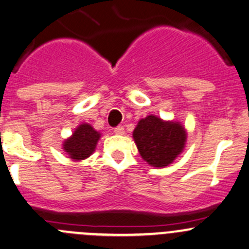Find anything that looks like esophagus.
<instances>
[{"mask_svg": "<svg viewBox=\"0 0 249 249\" xmlns=\"http://www.w3.org/2000/svg\"><path fill=\"white\" fill-rule=\"evenodd\" d=\"M124 132H125V130L123 126L114 127V133H116V135H124Z\"/></svg>", "mask_w": 249, "mask_h": 249, "instance_id": "esophagus-1", "label": "esophagus"}]
</instances>
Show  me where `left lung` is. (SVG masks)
Listing matches in <instances>:
<instances>
[{
    "mask_svg": "<svg viewBox=\"0 0 249 249\" xmlns=\"http://www.w3.org/2000/svg\"><path fill=\"white\" fill-rule=\"evenodd\" d=\"M133 140L143 160L154 167H164L182 151L186 132L179 123L148 116L138 122Z\"/></svg>",
    "mask_w": 249,
    "mask_h": 249,
    "instance_id": "1",
    "label": "left lung"
}]
</instances>
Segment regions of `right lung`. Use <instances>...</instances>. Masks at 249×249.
I'll use <instances>...</instances> for the list:
<instances>
[{"instance_id": "1", "label": "right lung", "mask_w": 249, "mask_h": 249, "mask_svg": "<svg viewBox=\"0 0 249 249\" xmlns=\"http://www.w3.org/2000/svg\"><path fill=\"white\" fill-rule=\"evenodd\" d=\"M99 138L100 133L96 132L89 124H82L75 130L69 140L65 141L63 149L69 154L70 159L85 160L94 153Z\"/></svg>"}]
</instances>
